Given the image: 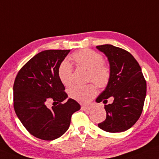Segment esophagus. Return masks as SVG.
Returning <instances> with one entry per match:
<instances>
[{
  "instance_id": "esophagus-1",
  "label": "esophagus",
  "mask_w": 159,
  "mask_h": 159,
  "mask_svg": "<svg viewBox=\"0 0 159 159\" xmlns=\"http://www.w3.org/2000/svg\"><path fill=\"white\" fill-rule=\"evenodd\" d=\"M91 106H85V105H82L81 106V110H83L84 111H89V110H91Z\"/></svg>"
}]
</instances>
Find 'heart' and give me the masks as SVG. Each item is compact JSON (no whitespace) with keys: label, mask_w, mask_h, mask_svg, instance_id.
<instances>
[{"label":"heart","mask_w":159,"mask_h":159,"mask_svg":"<svg viewBox=\"0 0 159 159\" xmlns=\"http://www.w3.org/2000/svg\"><path fill=\"white\" fill-rule=\"evenodd\" d=\"M71 59L79 67L88 70V80L94 83L98 87L105 88L111 80V68L104 62L102 54L91 49H83L74 53ZM73 68L70 62L65 60L58 68V76L66 87L73 84L72 80ZM97 93V87L93 84L85 85H76L69 91L71 99L80 103H88Z\"/></svg>","instance_id":"obj_1"}]
</instances>
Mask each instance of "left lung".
<instances>
[{
    "mask_svg": "<svg viewBox=\"0 0 159 159\" xmlns=\"http://www.w3.org/2000/svg\"><path fill=\"white\" fill-rule=\"evenodd\" d=\"M97 48L107 57L111 76L106 89L96 101L106 104L107 99L113 98V103L105 105L106 119L98 126L106 132H123L130 128L142 114L146 80L139 64L130 52L110 44Z\"/></svg>",
    "mask_w": 159,
    "mask_h": 159,
    "instance_id": "left-lung-1",
    "label": "left lung"
}]
</instances>
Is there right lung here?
<instances>
[{"mask_svg":"<svg viewBox=\"0 0 159 159\" xmlns=\"http://www.w3.org/2000/svg\"><path fill=\"white\" fill-rule=\"evenodd\" d=\"M70 50H46L29 60L17 73L13 86L15 111L29 134L52 141L67 131L80 105L68 99L58 76V68ZM54 102L49 109L48 102ZM56 105H54V103Z\"/></svg>","mask_w":159,"mask_h":159,"instance_id":"1","label":"right lung"}]
</instances>
